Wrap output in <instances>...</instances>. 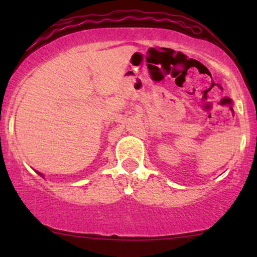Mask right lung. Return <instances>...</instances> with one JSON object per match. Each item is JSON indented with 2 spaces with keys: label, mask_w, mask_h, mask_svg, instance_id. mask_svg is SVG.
I'll return each mask as SVG.
<instances>
[{
  "label": "right lung",
  "mask_w": 257,
  "mask_h": 257,
  "mask_svg": "<svg viewBox=\"0 0 257 257\" xmlns=\"http://www.w3.org/2000/svg\"><path fill=\"white\" fill-rule=\"evenodd\" d=\"M37 174H38V175H41V177H42V178H44V175H43V174H42V173H41V172H37Z\"/></svg>",
  "instance_id": "right-lung-1"
}]
</instances>
